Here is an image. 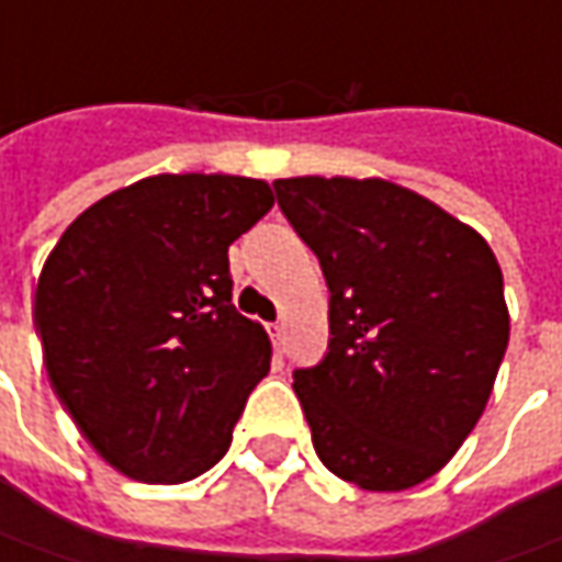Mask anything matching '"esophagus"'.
I'll list each match as a JSON object with an SVG mask.
<instances>
[{
    "label": "esophagus",
    "mask_w": 562,
    "mask_h": 562,
    "mask_svg": "<svg viewBox=\"0 0 562 562\" xmlns=\"http://www.w3.org/2000/svg\"><path fill=\"white\" fill-rule=\"evenodd\" d=\"M266 331H269L271 344H274V347H281V335H284V322H269V325H266Z\"/></svg>",
    "instance_id": "esophagus-1"
}]
</instances>
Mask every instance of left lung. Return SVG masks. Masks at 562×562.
I'll use <instances>...</instances> for the list:
<instances>
[{
  "label": "left lung",
  "mask_w": 562,
  "mask_h": 562,
  "mask_svg": "<svg viewBox=\"0 0 562 562\" xmlns=\"http://www.w3.org/2000/svg\"><path fill=\"white\" fill-rule=\"evenodd\" d=\"M278 205L318 256L328 353L293 372L318 460L362 491L431 479L485 413L509 313L479 231L381 178H284Z\"/></svg>",
  "instance_id": "obj_1"
}]
</instances>
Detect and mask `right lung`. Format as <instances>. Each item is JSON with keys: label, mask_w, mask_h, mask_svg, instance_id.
Segmentation results:
<instances>
[{"label": "right lung", "mask_w": 562, "mask_h": 562, "mask_svg": "<svg viewBox=\"0 0 562 562\" xmlns=\"http://www.w3.org/2000/svg\"><path fill=\"white\" fill-rule=\"evenodd\" d=\"M274 205L266 181L156 175L80 212L33 303L55 397L99 457L146 485L218 463L271 344L231 303L227 247Z\"/></svg>", "instance_id": "add662e5"}]
</instances>
